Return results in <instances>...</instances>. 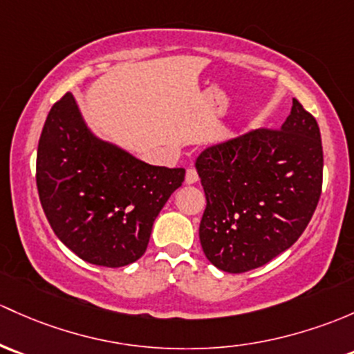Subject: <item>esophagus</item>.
<instances>
[{"instance_id":"obj_1","label":"esophagus","mask_w":354,"mask_h":354,"mask_svg":"<svg viewBox=\"0 0 354 354\" xmlns=\"http://www.w3.org/2000/svg\"><path fill=\"white\" fill-rule=\"evenodd\" d=\"M185 181H187V185H195L196 181H198V173H196L195 167H189L187 171V178H185Z\"/></svg>"}]
</instances>
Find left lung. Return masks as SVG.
Wrapping results in <instances>:
<instances>
[{"label": "left lung", "instance_id": "obj_1", "mask_svg": "<svg viewBox=\"0 0 354 354\" xmlns=\"http://www.w3.org/2000/svg\"><path fill=\"white\" fill-rule=\"evenodd\" d=\"M322 166L321 130L295 98L278 130H251L200 152V244L208 261L244 273L293 245L319 203Z\"/></svg>", "mask_w": 354, "mask_h": 354}]
</instances>
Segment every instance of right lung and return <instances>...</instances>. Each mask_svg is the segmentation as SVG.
Returning a JSON list of instances; mask_svg holds the SVG:
<instances>
[{"label":"right lung","mask_w":354,"mask_h":354,"mask_svg":"<svg viewBox=\"0 0 354 354\" xmlns=\"http://www.w3.org/2000/svg\"><path fill=\"white\" fill-rule=\"evenodd\" d=\"M183 180V167L147 165L100 139L71 93L47 115L37 151L40 203L61 243L91 265L137 261Z\"/></svg>","instance_id":"1"}]
</instances>
